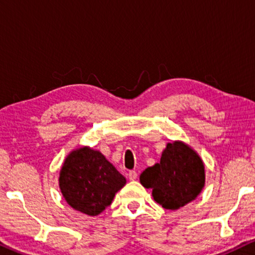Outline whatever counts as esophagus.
Segmentation results:
<instances>
[{"mask_svg": "<svg viewBox=\"0 0 255 255\" xmlns=\"http://www.w3.org/2000/svg\"><path fill=\"white\" fill-rule=\"evenodd\" d=\"M128 179H130V180H135V179H137L138 174H137V172H135V170H130V172L128 173Z\"/></svg>", "mask_w": 255, "mask_h": 255, "instance_id": "1", "label": "esophagus"}]
</instances>
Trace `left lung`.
Listing matches in <instances>:
<instances>
[{"label": "left lung", "instance_id": "obj_1", "mask_svg": "<svg viewBox=\"0 0 255 255\" xmlns=\"http://www.w3.org/2000/svg\"><path fill=\"white\" fill-rule=\"evenodd\" d=\"M140 183L152 189L156 203L177 210L193 202L205 184L204 162L193 147L181 140L168 142L160 160L140 174Z\"/></svg>", "mask_w": 255, "mask_h": 255}]
</instances>
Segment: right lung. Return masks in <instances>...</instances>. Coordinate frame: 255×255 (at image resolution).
Wrapping results in <instances>:
<instances>
[{
  "label": "right lung",
  "instance_id": "add662e5",
  "mask_svg": "<svg viewBox=\"0 0 255 255\" xmlns=\"http://www.w3.org/2000/svg\"><path fill=\"white\" fill-rule=\"evenodd\" d=\"M127 179L102 153L82 146L69 153L59 173V188L76 211L97 216L113 202Z\"/></svg>",
  "mask_w": 255,
  "mask_h": 255
}]
</instances>
